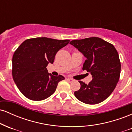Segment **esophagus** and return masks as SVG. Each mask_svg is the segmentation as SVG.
<instances>
[{
    "mask_svg": "<svg viewBox=\"0 0 132 132\" xmlns=\"http://www.w3.org/2000/svg\"><path fill=\"white\" fill-rule=\"evenodd\" d=\"M66 80H67V81L69 82H72L74 81L73 79H71V78H67V79H66Z\"/></svg>",
    "mask_w": 132,
    "mask_h": 132,
    "instance_id": "34e87169",
    "label": "esophagus"
}]
</instances>
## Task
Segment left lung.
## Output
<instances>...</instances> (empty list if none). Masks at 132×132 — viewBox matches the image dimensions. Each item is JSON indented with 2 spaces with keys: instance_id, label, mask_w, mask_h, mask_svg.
<instances>
[{
  "instance_id": "8db88e82",
  "label": "left lung",
  "mask_w": 132,
  "mask_h": 132,
  "mask_svg": "<svg viewBox=\"0 0 132 132\" xmlns=\"http://www.w3.org/2000/svg\"><path fill=\"white\" fill-rule=\"evenodd\" d=\"M86 57L82 70L92 75L88 84L79 82L81 87L75 92L79 101L97 104L105 100L116 88L120 75L119 56L113 45L98 37L72 40L69 43Z\"/></svg>"
}]
</instances>
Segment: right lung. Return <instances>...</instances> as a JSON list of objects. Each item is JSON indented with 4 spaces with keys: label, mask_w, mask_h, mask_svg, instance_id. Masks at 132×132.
I'll list each match as a JSON object with an SVG mask.
<instances>
[{
    "label": "right lung",
    "mask_w": 132,
    "mask_h": 132,
    "mask_svg": "<svg viewBox=\"0 0 132 132\" xmlns=\"http://www.w3.org/2000/svg\"><path fill=\"white\" fill-rule=\"evenodd\" d=\"M69 42V40L39 37L28 39L20 45L12 57V76L23 95L39 101L55 92L64 77L54 76L48 72L46 66L53 63L56 53Z\"/></svg>",
    "instance_id": "right-lung-1"
}]
</instances>
